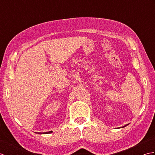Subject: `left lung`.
Wrapping results in <instances>:
<instances>
[{
	"label": "left lung",
	"mask_w": 155,
	"mask_h": 155,
	"mask_svg": "<svg viewBox=\"0 0 155 155\" xmlns=\"http://www.w3.org/2000/svg\"><path fill=\"white\" fill-rule=\"evenodd\" d=\"M127 125H128V124H126V125H124V127H122V128H123V127H126V126H127Z\"/></svg>",
	"instance_id": "8db88e82"
}]
</instances>
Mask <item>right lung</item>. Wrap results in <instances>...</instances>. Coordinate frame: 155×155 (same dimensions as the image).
<instances>
[{
    "label": "right lung",
    "mask_w": 155,
    "mask_h": 155,
    "mask_svg": "<svg viewBox=\"0 0 155 155\" xmlns=\"http://www.w3.org/2000/svg\"><path fill=\"white\" fill-rule=\"evenodd\" d=\"M52 131H49V132H46V133H39V134H48V133H51Z\"/></svg>",
    "instance_id": "add662e5"
}]
</instances>
